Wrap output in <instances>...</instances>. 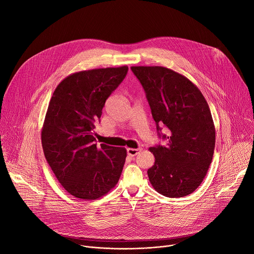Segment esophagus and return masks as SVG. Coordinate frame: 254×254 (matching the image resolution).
Here are the masks:
<instances>
[{
    "label": "esophagus",
    "mask_w": 254,
    "mask_h": 254,
    "mask_svg": "<svg viewBox=\"0 0 254 254\" xmlns=\"http://www.w3.org/2000/svg\"><path fill=\"white\" fill-rule=\"evenodd\" d=\"M127 155H128V156L134 157V156H136V155L140 152V149H130V148H128V149L127 150Z\"/></svg>",
    "instance_id": "obj_1"
}]
</instances>
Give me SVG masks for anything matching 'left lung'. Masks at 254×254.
I'll use <instances>...</instances> for the list:
<instances>
[{"mask_svg": "<svg viewBox=\"0 0 254 254\" xmlns=\"http://www.w3.org/2000/svg\"><path fill=\"white\" fill-rule=\"evenodd\" d=\"M149 101L159 136L167 146L150 148L155 164L149 180L160 194L178 198L193 193L203 182L215 148V127L199 88L184 75L162 66H132ZM160 125L168 129L163 136Z\"/></svg>", "mask_w": 254, "mask_h": 254, "instance_id": "obj_1", "label": "left lung"}]
</instances>
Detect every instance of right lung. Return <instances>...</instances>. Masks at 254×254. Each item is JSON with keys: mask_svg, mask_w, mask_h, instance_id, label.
Returning a JSON list of instances; mask_svg holds the SVG:
<instances>
[{"mask_svg": "<svg viewBox=\"0 0 254 254\" xmlns=\"http://www.w3.org/2000/svg\"><path fill=\"white\" fill-rule=\"evenodd\" d=\"M127 70L121 66L75 72L58 84L49 102L41 132L44 155L59 183L76 198L98 199L120 180L127 150L97 147L93 129Z\"/></svg>", "mask_w": 254, "mask_h": 254, "instance_id": "add662e5", "label": "right lung"}]
</instances>
